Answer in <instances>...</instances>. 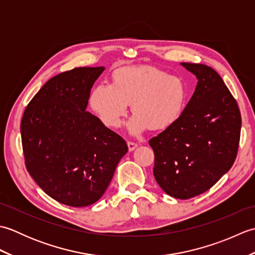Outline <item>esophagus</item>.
<instances>
[{"instance_id": "34e87169", "label": "esophagus", "mask_w": 255, "mask_h": 255, "mask_svg": "<svg viewBox=\"0 0 255 255\" xmlns=\"http://www.w3.org/2000/svg\"><path fill=\"white\" fill-rule=\"evenodd\" d=\"M127 144H128V149H129V151H133L134 149H136V148L138 147V144H137V143L131 142V141H128V142H127Z\"/></svg>"}]
</instances>
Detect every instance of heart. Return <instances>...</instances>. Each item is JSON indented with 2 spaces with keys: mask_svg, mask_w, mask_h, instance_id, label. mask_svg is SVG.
Masks as SVG:
<instances>
[{
  "mask_svg": "<svg viewBox=\"0 0 255 255\" xmlns=\"http://www.w3.org/2000/svg\"><path fill=\"white\" fill-rule=\"evenodd\" d=\"M186 89L181 79L162 70L124 68L114 77V84L102 81L91 93L90 104L108 128H118L132 103L133 116L127 124L131 134L147 129L164 130L174 124L184 108Z\"/></svg>",
  "mask_w": 255,
  "mask_h": 255,
  "instance_id": "heart-1",
  "label": "heart"
}]
</instances>
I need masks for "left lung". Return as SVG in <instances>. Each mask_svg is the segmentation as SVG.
<instances>
[{"instance_id":"obj_1","label":"left lung","mask_w":255,"mask_h":255,"mask_svg":"<svg viewBox=\"0 0 255 255\" xmlns=\"http://www.w3.org/2000/svg\"><path fill=\"white\" fill-rule=\"evenodd\" d=\"M181 66L198 80L194 94L177 121L149 144L160 187L172 197L188 199L208 191L231 169L240 141L241 114L213 68Z\"/></svg>"}]
</instances>
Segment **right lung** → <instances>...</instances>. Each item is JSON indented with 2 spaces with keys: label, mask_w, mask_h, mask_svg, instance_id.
<instances>
[{
  "label": "right lung",
  "mask_w": 255,
  "mask_h": 255,
  "mask_svg": "<svg viewBox=\"0 0 255 255\" xmlns=\"http://www.w3.org/2000/svg\"><path fill=\"white\" fill-rule=\"evenodd\" d=\"M104 70L75 68L51 78L21 118L27 171L47 195L72 207L103 196L128 151L121 136L86 112L92 86Z\"/></svg>",
  "instance_id": "right-lung-1"
}]
</instances>
